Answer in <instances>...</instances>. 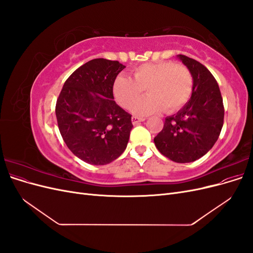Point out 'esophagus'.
<instances>
[{"instance_id":"esophagus-1","label":"esophagus","mask_w":253,"mask_h":253,"mask_svg":"<svg viewBox=\"0 0 253 253\" xmlns=\"http://www.w3.org/2000/svg\"><path fill=\"white\" fill-rule=\"evenodd\" d=\"M144 120H145V118H140V117L133 116V117H132V124H133V125H138L139 122L144 121Z\"/></svg>"}]
</instances>
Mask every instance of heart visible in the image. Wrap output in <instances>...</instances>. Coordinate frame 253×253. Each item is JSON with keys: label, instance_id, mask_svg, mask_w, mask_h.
<instances>
[{"label": "heart", "instance_id": "1", "mask_svg": "<svg viewBox=\"0 0 253 253\" xmlns=\"http://www.w3.org/2000/svg\"><path fill=\"white\" fill-rule=\"evenodd\" d=\"M145 89L149 96L138 101ZM193 77L190 70L172 61L144 63L133 70V79L119 76L113 85V94L117 103L139 116L160 112L173 113L181 109L191 98Z\"/></svg>", "mask_w": 253, "mask_h": 253}]
</instances>
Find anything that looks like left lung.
Listing matches in <instances>:
<instances>
[{"instance_id":"obj_1","label":"left lung","mask_w":253,"mask_h":253,"mask_svg":"<svg viewBox=\"0 0 253 253\" xmlns=\"http://www.w3.org/2000/svg\"><path fill=\"white\" fill-rule=\"evenodd\" d=\"M192 74L191 99L175 115L167 117L154 138L157 150L175 163H192L210 151L224 125V104L218 84L205 65L178 55Z\"/></svg>"}]
</instances>
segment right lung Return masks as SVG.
Here are the masks:
<instances>
[{
    "label": "right lung",
    "instance_id": "right-lung-1",
    "mask_svg": "<svg viewBox=\"0 0 253 253\" xmlns=\"http://www.w3.org/2000/svg\"><path fill=\"white\" fill-rule=\"evenodd\" d=\"M126 66L94 59L77 68L57 99L59 131L67 148L83 162L106 165L125 152L132 115L114 101L113 85Z\"/></svg>",
    "mask_w": 253,
    "mask_h": 253
}]
</instances>
